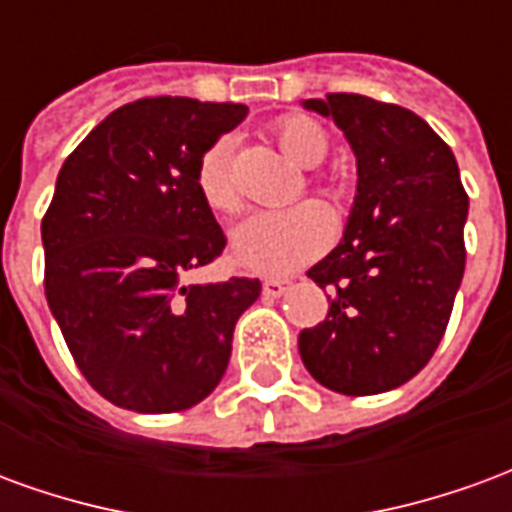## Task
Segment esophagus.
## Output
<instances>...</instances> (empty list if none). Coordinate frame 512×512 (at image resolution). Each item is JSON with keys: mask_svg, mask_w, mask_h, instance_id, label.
I'll list each match as a JSON object with an SVG mask.
<instances>
[{"mask_svg": "<svg viewBox=\"0 0 512 512\" xmlns=\"http://www.w3.org/2000/svg\"><path fill=\"white\" fill-rule=\"evenodd\" d=\"M288 279H279V277H268L266 282H263V296H268V299H279L285 290H288Z\"/></svg>", "mask_w": 512, "mask_h": 512, "instance_id": "1", "label": "esophagus"}]
</instances>
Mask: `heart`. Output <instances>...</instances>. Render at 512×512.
<instances>
[{
  "label": "heart",
  "mask_w": 512,
  "mask_h": 512,
  "mask_svg": "<svg viewBox=\"0 0 512 512\" xmlns=\"http://www.w3.org/2000/svg\"><path fill=\"white\" fill-rule=\"evenodd\" d=\"M277 142L299 167H318L329 153V136L312 117L290 115L277 123ZM197 191L213 213H235L241 200L230 180V142L219 139L197 164ZM332 238V216L318 202L285 211H260L238 224L235 260L260 274H290L321 255Z\"/></svg>",
  "instance_id": "heart-1"
}]
</instances>
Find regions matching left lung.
Segmentation results:
<instances>
[{"label": "left lung", "instance_id": "left-lung-1", "mask_svg": "<svg viewBox=\"0 0 512 512\" xmlns=\"http://www.w3.org/2000/svg\"><path fill=\"white\" fill-rule=\"evenodd\" d=\"M301 106L332 117L359 175L343 241L310 268L329 315L299 334L301 362L340 395L389 392L428 365L461 288L469 197L458 161L403 106L354 93Z\"/></svg>", "mask_w": 512, "mask_h": 512}]
</instances>
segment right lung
Here are the masks:
<instances>
[{
  "label": "right lung",
  "mask_w": 512,
  "mask_h": 512,
  "mask_svg": "<svg viewBox=\"0 0 512 512\" xmlns=\"http://www.w3.org/2000/svg\"><path fill=\"white\" fill-rule=\"evenodd\" d=\"M241 104L142 98L65 158L40 224L46 299L98 395L139 414L197 406L222 381L257 279L194 285L224 233L197 191L202 153Z\"/></svg>",
  "instance_id": "1"
}]
</instances>
